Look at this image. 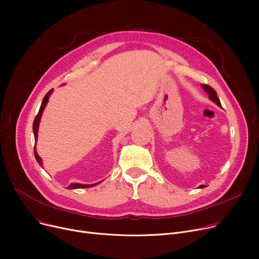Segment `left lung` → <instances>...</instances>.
<instances>
[{"label":"left lung","mask_w":259,"mask_h":259,"mask_svg":"<svg viewBox=\"0 0 259 259\" xmlns=\"http://www.w3.org/2000/svg\"><path fill=\"white\" fill-rule=\"evenodd\" d=\"M201 87H202L203 90H205V92L209 95V99H210L213 103H215L217 106L222 107V104H221V102H220V99H219V97H217V93H216V91H215L212 87H210V86H208V85H205V84H201ZM205 187H206L205 185L199 186V188H205Z\"/></svg>","instance_id":"left-lung-1"}]
</instances>
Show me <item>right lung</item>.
<instances>
[{"label": "right lung", "mask_w": 259, "mask_h": 259, "mask_svg": "<svg viewBox=\"0 0 259 259\" xmlns=\"http://www.w3.org/2000/svg\"><path fill=\"white\" fill-rule=\"evenodd\" d=\"M52 92H53V89H51L50 91H48V93L45 95V98L43 99L42 104H40L38 113H37V115H36V116H35V118H34L32 129H33V134H34V140H35V142H36V139H37V132H38V125H39V121H40V117H42V114H43V112H44V109H45V107H46V105H47V103H48V101H49V97H50ZM34 156H35L36 161L38 162V165H39L40 167H43V161H42V158H40V157L38 156V154H37V152H36V148H35V147H34ZM100 183H101V182H100ZM100 183H97V184H91V185H85V184L72 183V184H70L69 186H68L67 188H68V189L90 188V187H93V186H95V185H99Z\"/></svg>", "instance_id": "obj_1"}]
</instances>
